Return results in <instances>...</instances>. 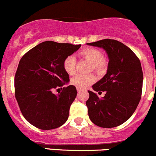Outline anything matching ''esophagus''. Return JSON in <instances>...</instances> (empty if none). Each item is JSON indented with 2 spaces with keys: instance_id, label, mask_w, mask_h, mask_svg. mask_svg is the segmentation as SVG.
<instances>
[{
  "instance_id": "34e87169",
  "label": "esophagus",
  "mask_w": 156,
  "mask_h": 156,
  "mask_svg": "<svg viewBox=\"0 0 156 156\" xmlns=\"http://www.w3.org/2000/svg\"><path fill=\"white\" fill-rule=\"evenodd\" d=\"M76 90H77V91H78V92H80V91H82V89H81V88H78V87H77V89H76Z\"/></svg>"
}]
</instances>
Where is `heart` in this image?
<instances>
[{"label":"heart","instance_id":"b5f03b06","mask_svg":"<svg viewBox=\"0 0 156 156\" xmlns=\"http://www.w3.org/2000/svg\"><path fill=\"white\" fill-rule=\"evenodd\" d=\"M80 58L84 59L90 63V69L96 71L97 73L102 74L106 70L108 66V60L102 55V52L99 49L93 47H86L78 53ZM63 69L67 73L73 74L76 70V61L73 56L69 55L64 59L63 63ZM96 80L93 73L76 74L71 79V83L78 88L83 89L89 87Z\"/></svg>","mask_w":156,"mask_h":156}]
</instances>
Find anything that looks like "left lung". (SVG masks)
<instances>
[{"instance_id":"left-lung-1","label":"left lung","mask_w":156,"mask_h":156,"mask_svg":"<svg viewBox=\"0 0 156 156\" xmlns=\"http://www.w3.org/2000/svg\"><path fill=\"white\" fill-rule=\"evenodd\" d=\"M88 45L102 47L106 51L109 61L107 73L93 86L99 98L92 91L86 102L90 120L103 128H113L124 123L137 108L142 96V73L139 59L134 52L122 43L104 39Z\"/></svg>"}]
</instances>
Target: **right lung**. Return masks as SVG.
<instances>
[{"label":"right lung","instance_id":"1","mask_svg":"<svg viewBox=\"0 0 156 156\" xmlns=\"http://www.w3.org/2000/svg\"><path fill=\"white\" fill-rule=\"evenodd\" d=\"M81 44L45 41L23 55L14 76L15 98L22 115L40 129L58 128L69 116V107L77 92L74 86L63 87L69 81L64 70V59L76 51Z\"/></svg>","mask_w":156,"mask_h":156}]
</instances>
